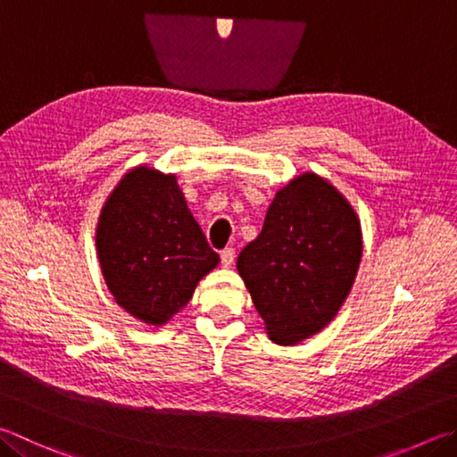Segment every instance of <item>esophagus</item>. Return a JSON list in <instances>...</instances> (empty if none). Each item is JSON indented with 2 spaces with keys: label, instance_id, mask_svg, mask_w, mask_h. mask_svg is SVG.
Returning a JSON list of instances; mask_svg holds the SVG:
<instances>
[{
  "label": "esophagus",
  "instance_id": "34e87169",
  "mask_svg": "<svg viewBox=\"0 0 457 457\" xmlns=\"http://www.w3.org/2000/svg\"><path fill=\"white\" fill-rule=\"evenodd\" d=\"M234 257H236L234 247H226V250H223V252L220 253V260H221L223 268H229V265L234 263Z\"/></svg>",
  "mask_w": 457,
  "mask_h": 457
}]
</instances>
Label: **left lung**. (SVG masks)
<instances>
[{
	"label": "left lung",
	"instance_id": "8db88e82",
	"mask_svg": "<svg viewBox=\"0 0 457 457\" xmlns=\"http://www.w3.org/2000/svg\"><path fill=\"white\" fill-rule=\"evenodd\" d=\"M363 242L350 202L305 171L273 197L237 271L273 344L294 345L336 318L358 276Z\"/></svg>",
	"mask_w": 457,
	"mask_h": 457
}]
</instances>
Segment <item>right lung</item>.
<instances>
[{"label":"right lung","mask_w":457,"mask_h":457,"mask_svg":"<svg viewBox=\"0 0 457 457\" xmlns=\"http://www.w3.org/2000/svg\"><path fill=\"white\" fill-rule=\"evenodd\" d=\"M96 250L115 303L145 326H165L220 263L173 173L129 170L107 195Z\"/></svg>","instance_id":"obj_1"}]
</instances>
